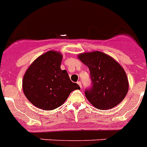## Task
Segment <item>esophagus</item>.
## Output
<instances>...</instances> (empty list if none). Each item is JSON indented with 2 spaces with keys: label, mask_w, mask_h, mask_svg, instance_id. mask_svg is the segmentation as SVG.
<instances>
[{
  "label": "esophagus",
  "mask_w": 147,
  "mask_h": 147,
  "mask_svg": "<svg viewBox=\"0 0 147 147\" xmlns=\"http://www.w3.org/2000/svg\"><path fill=\"white\" fill-rule=\"evenodd\" d=\"M77 84H78V85H80V88H82V83L80 82V81H79V82H77Z\"/></svg>",
  "instance_id": "1"
}]
</instances>
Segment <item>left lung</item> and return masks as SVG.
Returning <instances> with one entry per match:
<instances>
[{"label":"left lung","instance_id":"1","mask_svg":"<svg viewBox=\"0 0 147 147\" xmlns=\"http://www.w3.org/2000/svg\"><path fill=\"white\" fill-rule=\"evenodd\" d=\"M78 58L90 70L92 87L85 90V96L93 106L108 110L125 98L129 89L128 78L117 61L98 51L82 53Z\"/></svg>","mask_w":147,"mask_h":147}]
</instances>
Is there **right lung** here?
Masks as SVG:
<instances>
[{
  "label": "right lung",
  "instance_id": "right-lung-1",
  "mask_svg": "<svg viewBox=\"0 0 147 147\" xmlns=\"http://www.w3.org/2000/svg\"><path fill=\"white\" fill-rule=\"evenodd\" d=\"M62 54L49 51L35 59L27 68L23 79V91L35 107L51 110L63 105L70 93L80 86L70 80L60 68Z\"/></svg>",
  "mask_w": 147,
  "mask_h": 147
}]
</instances>
